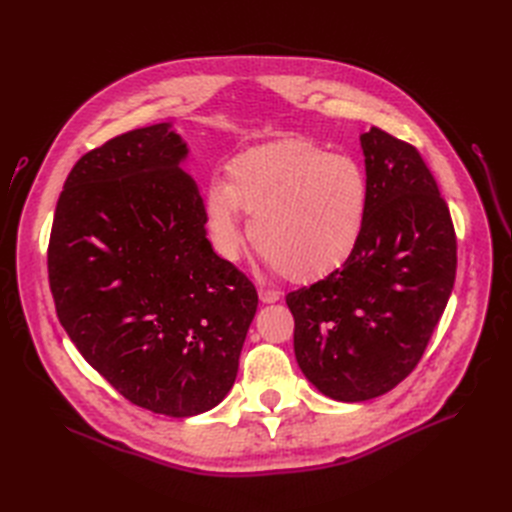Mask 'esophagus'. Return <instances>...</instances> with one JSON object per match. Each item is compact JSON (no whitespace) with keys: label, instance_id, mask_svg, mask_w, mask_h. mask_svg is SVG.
Listing matches in <instances>:
<instances>
[{"label":"esophagus","instance_id":"1","mask_svg":"<svg viewBox=\"0 0 512 512\" xmlns=\"http://www.w3.org/2000/svg\"><path fill=\"white\" fill-rule=\"evenodd\" d=\"M258 299L262 303H275V301H280V292L271 290V288H258Z\"/></svg>","mask_w":512,"mask_h":512}]
</instances>
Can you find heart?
<instances>
[{"mask_svg": "<svg viewBox=\"0 0 512 512\" xmlns=\"http://www.w3.org/2000/svg\"><path fill=\"white\" fill-rule=\"evenodd\" d=\"M369 188L359 162L305 138H280L237 153L226 183L205 192L213 250L237 260L243 247L239 209L250 237L290 282H316L342 269L359 247Z\"/></svg>", "mask_w": 512, "mask_h": 512, "instance_id": "b5f03b06", "label": "heart"}]
</instances>
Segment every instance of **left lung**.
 Listing matches in <instances>:
<instances>
[{"instance_id":"1","label":"left lung","mask_w":512,"mask_h":512,"mask_svg":"<svg viewBox=\"0 0 512 512\" xmlns=\"http://www.w3.org/2000/svg\"><path fill=\"white\" fill-rule=\"evenodd\" d=\"M361 149L369 200L359 247L286 297L303 376L346 404L389 393L421 361L457 269L451 213L421 153L380 128L361 134Z\"/></svg>"}]
</instances>
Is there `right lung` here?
I'll return each mask as SVG.
<instances>
[{
    "instance_id": "1",
    "label": "right lung",
    "mask_w": 512,
    "mask_h": 512,
    "mask_svg": "<svg viewBox=\"0 0 512 512\" xmlns=\"http://www.w3.org/2000/svg\"><path fill=\"white\" fill-rule=\"evenodd\" d=\"M173 123L132 130L74 164L55 209L49 282L83 359L132 404L188 418L237 378L254 284L213 252Z\"/></svg>"
}]
</instances>
